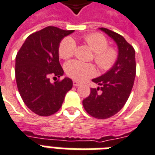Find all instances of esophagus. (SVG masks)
Wrapping results in <instances>:
<instances>
[{
  "label": "esophagus",
  "instance_id": "obj_1",
  "mask_svg": "<svg viewBox=\"0 0 155 155\" xmlns=\"http://www.w3.org/2000/svg\"><path fill=\"white\" fill-rule=\"evenodd\" d=\"M73 85H74V86H75V87H77V86H79V85H80V83H79V82H77V81H73Z\"/></svg>",
  "mask_w": 155,
  "mask_h": 155
}]
</instances>
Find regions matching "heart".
<instances>
[{
	"instance_id": "1",
	"label": "heart",
	"mask_w": 155,
	"mask_h": 155,
	"mask_svg": "<svg viewBox=\"0 0 155 155\" xmlns=\"http://www.w3.org/2000/svg\"><path fill=\"white\" fill-rule=\"evenodd\" d=\"M84 41L94 51V61L100 70H110L118 59V52L113 47H109L108 40L98 33L85 35ZM76 49L75 41L71 37L63 39L59 45L60 57L66 60L74 55ZM69 77L77 81H84L95 74V68L92 64L83 63L79 61H71L64 66Z\"/></svg>"
}]
</instances>
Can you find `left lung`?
I'll return each mask as SVG.
<instances>
[{
  "label": "left lung",
  "mask_w": 155,
  "mask_h": 155,
  "mask_svg": "<svg viewBox=\"0 0 155 155\" xmlns=\"http://www.w3.org/2000/svg\"><path fill=\"white\" fill-rule=\"evenodd\" d=\"M100 29L115 41L118 59L110 71L92 80L99 87L91 88L90 95L83 101V106L91 116L107 119L117 114L130 97L136 74L135 51L122 35L109 29Z\"/></svg>",
  "instance_id": "1"
}]
</instances>
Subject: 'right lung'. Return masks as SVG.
Here are the masks:
<instances>
[{"instance_id":"right-lung-1","label":"right lung","mask_w":155,"mask_h":155,"mask_svg":"<svg viewBox=\"0 0 155 155\" xmlns=\"http://www.w3.org/2000/svg\"><path fill=\"white\" fill-rule=\"evenodd\" d=\"M74 31L47 26L30 35L15 57V80L25 105L40 116L56 113L73 86L70 78L51 83L50 76L61 77L64 71L59 61V45Z\"/></svg>"}]
</instances>
